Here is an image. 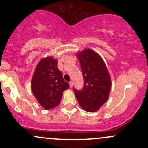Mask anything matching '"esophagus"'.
<instances>
[{"mask_svg":"<svg viewBox=\"0 0 148 148\" xmlns=\"http://www.w3.org/2000/svg\"><path fill=\"white\" fill-rule=\"evenodd\" d=\"M69 86H70L71 88H72V86H73V82H72V81H70V82H69Z\"/></svg>","mask_w":148,"mask_h":148,"instance_id":"34e87169","label":"esophagus"}]
</instances>
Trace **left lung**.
I'll use <instances>...</instances> for the list:
<instances>
[{
	"mask_svg": "<svg viewBox=\"0 0 148 148\" xmlns=\"http://www.w3.org/2000/svg\"><path fill=\"white\" fill-rule=\"evenodd\" d=\"M84 76L83 89L74 88L79 105L88 112H95L108 100L111 88V76L100 56L86 49L77 53Z\"/></svg>",
	"mask_w": 148,
	"mask_h": 148,
	"instance_id": "8db88e82",
	"label": "left lung"
}]
</instances>
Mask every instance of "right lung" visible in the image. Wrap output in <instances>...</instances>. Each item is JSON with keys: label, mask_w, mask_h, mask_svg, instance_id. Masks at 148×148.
Wrapping results in <instances>:
<instances>
[{"label": "right lung", "mask_w": 148, "mask_h": 148, "mask_svg": "<svg viewBox=\"0 0 148 148\" xmlns=\"http://www.w3.org/2000/svg\"><path fill=\"white\" fill-rule=\"evenodd\" d=\"M58 61L53 57L42 58L37 64L31 81V89L37 101L46 110L59 104L62 92L69 85L64 81L57 67Z\"/></svg>", "instance_id": "right-lung-1"}]
</instances>
